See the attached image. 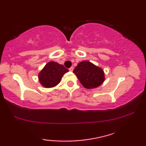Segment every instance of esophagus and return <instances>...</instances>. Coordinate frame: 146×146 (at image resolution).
<instances>
[{
	"instance_id": "esophagus-1",
	"label": "esophagus",
	"mask_w": 146,
	"mask_h": 146,
	"mask_svg": "<svg viewBox=\"0 0 146 146\" xmlns=\"http://www.w3.org/2000/svg\"><path fill=\"white\" fill-rule=\"evenodd\" d=\"M69 70L70 71V72H72L73 70H74V67L73 66H72V67H70V68H69Z\"/></svg>"
}]
</instances>
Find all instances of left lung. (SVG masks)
<instances>
[{
	"mask_svg": "<svg viewBox=\"0 0 146 146\" xmlns=\"http://www.w3.org/2000/svg\"><path fill=\"white\" fill-rule=\"evenodd\" d=\"M73 72L76 75L82 86L87 89L98 88L105 81L103 69L87 60L78 63Z\"/></svg>",
	"mask_w": 146,
	"mask_h": 146,
	"instance_id": "8db88e82",
	"label": "left lung"
}]
</instances>
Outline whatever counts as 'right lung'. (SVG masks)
<instances>
[{
  "mask_svg": "<svg viewBox=\"0 0 146 146\" xmlns=\"http://www.w3.org/2000/svg\"><path fill=\"white\" fill-rule=\"evenodd\" d=\"M68 72V70L65 68L63 65L50 61L39 73V81L44 88L55 87L60 83L63 75Z\"/></svg>",
  "mask_w": 146,
  "mask_h": 146,
  "instance_id": "right-lung-1",
  "label": "right lung"
}]
</instances>
